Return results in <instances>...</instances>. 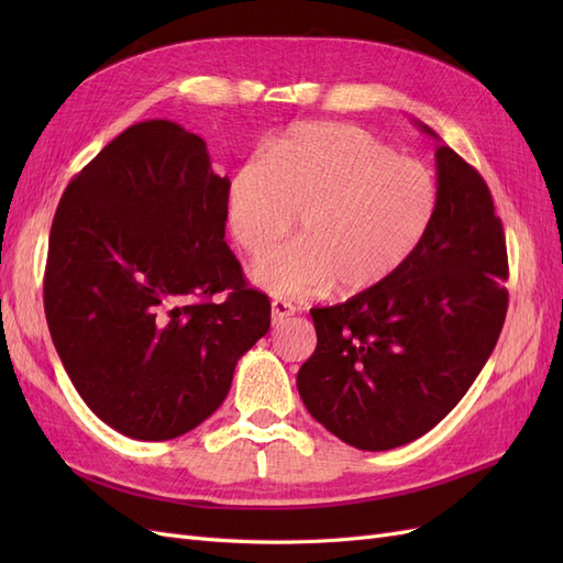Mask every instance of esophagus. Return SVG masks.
<instances>
[{
	"label": "esophagus",
	"mask_w": 563,
	"mask_h": 563,
	"mask_svg": "<svg viewBox=\"0 0 563 563\" xmlns=\"http://www.w3.org/2000/svg\"><path fill=\"white\" fill-rule=\"evenodd\" d=\"M296 312V308L291 302L286 300H272V323H282L284 319H288Z\"/></svg>",
	"instance_id": "34e87169"
}]
</instances>
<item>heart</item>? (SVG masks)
Here are the masks:
<instances>
[{
	"label": "heart",
	"mask_w": 563,
	"mask_h": 563,
	"mask_svg": "<svg viewBox=\"0 0 563 563\" xmlns=\"http://www.w3.org/2000/svg\"><path fill=\"white\" fill-rule=\"evenodd\" d=\"M234 242L261 253L253 279L275 296H356L395 277L428 232L437 185L422 164L397 157L376 135L312 122L288 129L267 157H249L228 185Z\"/></svg>",
	"instance_id": "obj_1"
}]
</instances>
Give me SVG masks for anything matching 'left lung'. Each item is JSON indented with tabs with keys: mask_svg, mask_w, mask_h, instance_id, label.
<instances>
[{
	"mask_svg": "<svg viewBox=\"0 0 563 563\" xmlns=\"http://www.w3.org/2000/svg\"><path fill=\"white\" fill-rule=\"evenodd\" d=\"M439 141L437 209L395 277L310 310L317 350L298 371L310 416L345 444L389 451L437 422L479 376L507 314V249L488 185Z\"/></svg>",
	"mask_w": 563,
	"mask_h": 563,
	"instance_id": "left-lung-1",
	"label": "left lung"
}]
</instances>
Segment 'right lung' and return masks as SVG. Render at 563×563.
I'll list each match as a JSON object with an SVG mask.
<instances>
[{
    "mask_svg": "<svg viewBox=\"0 0 563 563\" xmlns=\"http://www.w3.org/2000/svg\"><path fill=\"white\" fill-rule=\"evenodd\" d=\"M228 185L197 133L147 119L60 197L44 275L51 340L84 404L131 439L195 430L269 331L267 296L225 244Z\"/></svg>",
    "mask_w": 563,
    "mask_h": 563,
    "instance_id": "1",
    "label": "right lung"
}]
</instances>
